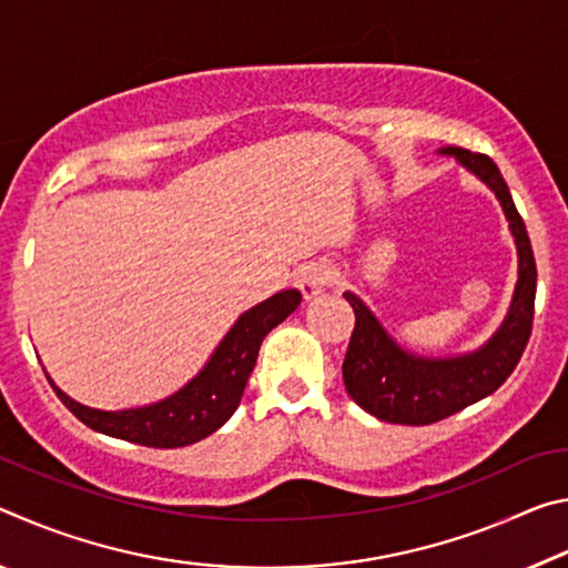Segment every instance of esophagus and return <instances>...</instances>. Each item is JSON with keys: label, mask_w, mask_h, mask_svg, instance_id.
Returning <instances> with one entry per match:
<instances>
[{"label": "esophagus", "mask_w": 568, "mask_h": 568, "mask_svg": "<svg viewBox=\"0 0 568 568\" xmlns=\"http://www.w3.org/2000/svg\"><path fill=\"white\" fill-rule=\"evenodd\" d=\"M331 265L323 263V261H313V263H305L301 271H297L295 277V285L301 287V293L305 301H311V297L321 295L325 291V285L331 283Z\"/></svg>", "instance_id": "34e87169"}]
</instances>
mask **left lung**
<instances>
[{
	"mask_svg": "<svg viewBox=\"0 0 568 568\" xmlns=\"http://www.w3.org/2000/svg\"><path fill=\"white\" fill-rule=\"evenodd\" d=\"M468 172L496 192L508 230L516 240L518 281L511 307L491 338L478 351L454 358H426L403 351L358 295L343 293L353 305L355 328L343 361V383L348 396L371 416L400 426H428L464 410L470 403L491 396L511 376L531 338L536 301V261L524 217L496 162L480 152L444 148Z\"/></svg>",
	"mask_w": 568,
	"mask_h": 568,
	"instance_id": "obj_1",
	"label": "left lung"
}]
</instances>
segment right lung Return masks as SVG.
I'll return each mask as SVG.
<instances>
[{
	"label": "right lung",
	"instance_id": "1",
	"mask_svg": "<svg viewBox=\"0 0 568 568\" xmlns=\"http://www.w3.org/2000/svg\"><path fill=\"white\" fill-rule=\"evenodd\" d=\"M301 291H281L267 301L250 307L235 321L233 328L210 355L205 368L187 386L158 403L128 410H100L82 406L67 393L52 388L84 426L104 436L130 440L150 448H180L197 444L223 426L233 416L243 398L245 383L255 368L257 351L267 333L283 323L297 305Z\"/></svg>",
	"mask_w": 568,
	"mask_h": 568
}]
</instances>
